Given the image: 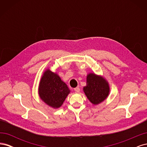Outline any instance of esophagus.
Here are the masks:
<instances>
[{"instance_id":"34e87169","label":"esophagus","mask_w":147,"mask_h":147,"mask_svg":"<svg viewBox=\"0 0 147 147\" xmlns=\"http://www.w3.org/2000/svg\"><path fill=\"white\" fill-rule=\"evenodd\" d=\"M74 91L76 92H80V88L78 87L75 88H74Z\"/></svg>"}]
</instances>
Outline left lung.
<instances>
[{"mask_svg":"<svg viewBox=\"0 0 147 147\" xmlns=\"http://www.w3.org/2000/svg\"><path fill=\"white\" fill-rule=\"evenodd\" d=\"M83 91L91 103L97 105L107 97L110 88L103 77L91 73L87 75L86 86H84Z\"/></svg>","mask_w":147,"mask_h":147,"instance_id":"1","label":"left lung"}]
</instances>
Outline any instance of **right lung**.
I'll list each match as a JSON object with an SVG mask.
<instances>
[{
    "mask_svg": "<svg viewBox=\"0 0 147 147\" xmlns=\"http://www.w3.org/2000/svg\"><path fill=\"white\" fill-rule=\"evenodd\" d=\"M69 93V88L59 75L49 69L44 72L39 84L38 94L45 103L54 109L59 108Z\"/></svg>",
    "mask_w": 147,
    "mask_h": 147,
    "instance_id": "obj_1",
    "label": "right lung"
}]
</instances>
